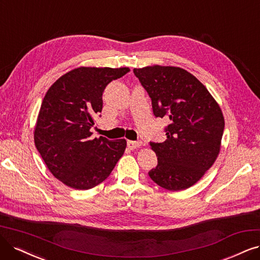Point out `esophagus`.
Returning <instances> with one entry per match:
<instances>
[{"label": "esophagus", "instance_id": "1", "mask_svg": "<svg viewBox=\"0 0 260 260\" xmlns=\"http://www.w3.org/2000/svg\"><path fill=\"white\" fill-rule=\"evenodd\" d=\"M142 146V142L141 141H127V147L131 149V150H135V149H138Z\"/></svg>", "mask_w": 260, "mask_h": 260}]
</instances>
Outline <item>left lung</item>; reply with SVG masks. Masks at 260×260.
<instances>
[{
  "label": "left lung",
  "instance_id": "8db88e82",
  "mask_svg": "<svg viewBox=\"0 0 260 260\" xmlns=\"http://www.w3.org/2000/svg\"><path fill=\"white\" fill-rule=\"evenodd\" d=\"M155 117L169 122L164 142H151L157 166L150 178L168 190L193 186L216 160L225 126L219 105L194 75L175 66L134 69Z\"/></svg>",
  "mask_w": 260,
  "mask_h": 260
}]
</instances>
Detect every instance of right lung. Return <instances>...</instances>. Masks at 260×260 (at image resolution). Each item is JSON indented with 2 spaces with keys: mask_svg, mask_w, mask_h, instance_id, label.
Here are the masks:
<instances>
[{
  "mask_svg": "<svg viewBox=\"0 0 260 260\" xmlns=\"http://www.w3.org/2000/svg\"><path fill=\"white\" fill-rule=\"evenodd\" d=\"M128 67H85L70 71L47 91L34 128L35 147L47 168L63 184L90 189L109 177L126 140L92 138L103 109V92Z\"/></svg>",
  "mask_w": 260,
  "mask_h": 260,
  "instance_id": "obj_1",
  "label": "right lung"
}]
</instances>
